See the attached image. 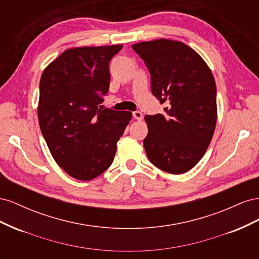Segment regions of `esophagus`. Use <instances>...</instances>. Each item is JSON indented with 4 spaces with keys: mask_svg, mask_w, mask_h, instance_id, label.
Listing matches in <instances>:
<instances>
[{
    "mask_svg": "<svg viewBox=\"0 0 259 259\" xmlns=\"http://www.w3.org/2000/svg\"><path fill=\"white\" fill-rule=\"evenodd\" d=\"M133 116H134V119H136V120H138V121H140V120H143V113L140 112V111H134L133 112Z\"/></svg>",
    "mask_w": 259,
    "mask_h": 259,
    "instance_id": "obj_1",
    "label": "esophagus"
}]
</instances>
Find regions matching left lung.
I'll list each match as a JSON object with an SVG mask.
<instances>
[{
  "mask_svg": "<svg viewBox=\"0 0 259 259\" xmlns=\"http://www.w3.org/2000/svg\"><path fill=\"white\" fill-rule=\"evenodd\" d=\"M150 72L163 114L145 115L149 161L169 174L190 170L207 150L217 121L216 84L199 55L182 42L160 40L132 46Z\"/></svg>",
  "mask_w": 259,
  "mask_h": 259,
  "instance_id": "1",
  "label": "left lung"
}]
</instances>
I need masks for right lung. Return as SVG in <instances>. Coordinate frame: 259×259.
Here are the masks:
<instances>
[{
  "mask_svg": "<svg viewBox=\"0 0 259 259\" xmlns=\"http://www.w3.org/2000/svg\"><path fill=\"white\" fill-rule=\"evenodd\" d=\"M122 45L67 50L44 70L38 123L54 160L67 174L91 180L111 165L132 119L100 104L109 91V62Z\"/></svg>",
  "mask_w": 259,
  "mask_h": 259,
  "instance_id": "right-lung-1",
  "label": "right lung"
}]
</instances>
